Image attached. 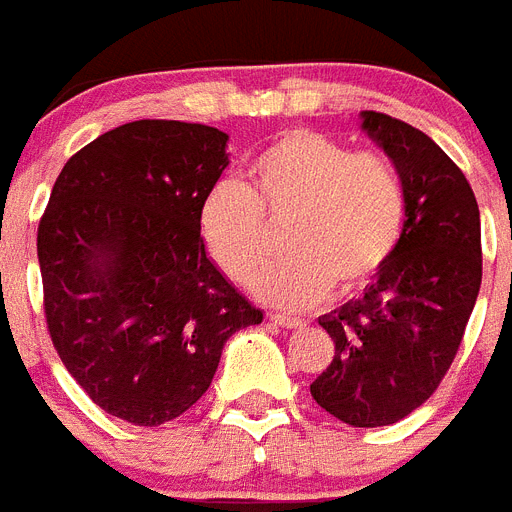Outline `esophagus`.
Returning a JSON list of instances; mask_svg holds the SVG:
<instances>
[{
	"label": "esophagus",
	"mask_w": 512,
	"mask_h": 512,
	"mask_svg": "<svg viewBox=\"0 0 512 512\" xmlns=\"http://www.w3.org/2000/svg\"><path fill=\"white\" fill-rule=\"evenodd\" d=\"M270 322H276L281 328H302L304 322L299 317H291V315H278V312H270L268 315Z\"/></svg>",
	"instance_id": "1"
}]
</instances>
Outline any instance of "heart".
Returning <instances> with one entry per match:
<instances>
[{"mask_svg":"<svg viewBox=\"0 0 512 512\" xmlns=\"http://www.w3.org/2000/svg\"><path fill=\"white\" fill-rule=\"evenodd\" d=\"M247 179V187L218 182L203 197L197 231L223 276L247 283L272 251L264 218L292 216L290 255L259 269L252 283L265 302L307 307L333 286L343 294L364 289L401 244L409 192L385 153L291 130L252 158Z\"/></svg>","mask_w":512,"mask_h":512,"instance_id":"1","label":"heart"}]
</instances>
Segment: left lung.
<instances>
[{"label":"left lung","mask_w":512,"mask_h":512,"mask_svg":"<svg viewBox=\"0 0 512 512\" xmlns=\"http://www.w3.org/2000/svg\"><path fill=\"white\" fill-rule=\"evenodd\" d=\"M359 119L403 174L409 216L362 299L317 320L336 356L309 390L351 427H385L419 409L453 364L482 286V221L466 176L432 137L377 111Z\"/></svg>","instance_id":"left-lung-1"}]
</instances>
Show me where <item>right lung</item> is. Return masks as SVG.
Wrapping results in <instances>:
<instances>
[{
    "label": "right lung",
    "instance_id": "add662e5",
    "mask_svg": "<svg viewBox=\"0 0 512 512\" xmlns=\"http://www.w3.org/2000/svg\"><path fill=\"white\" fill-rule=\"evenodd\" d=\"M226 143L174 119L103 132L64 163L38 223L54 349L96 406L137 427L195 406L226 341L263 322L197 231Z\"/></svg>",
    "mask_w": 512,
    "mask_h": 512
}]
</instances>
